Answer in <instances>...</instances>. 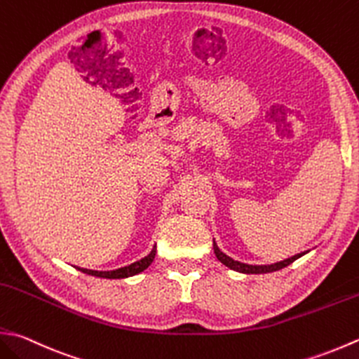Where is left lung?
<instances>
[{"mask_svg":"<svg viewBox=\"0 0 359 359\" xmlns=\"http://www.w3.org/2000/svg\"><path fill=\"white\" fill-rule=\"evenodd\" d=\"M213 249H215L216 258L219 259L222 264H226L227 268L233 269V271H238V272H243V273H268V272H273V271H280V269H283V268H286V266H290L291 263L296 262V259L300 258L302 255H305V252H302V254H297V255H294L291 258L283 259V262H278L276 264L252 266V264H244V263H240V262H235V259H231L226 254H222V252L219 250V248H217L215 241H213Z\"/></svg>","mask_w":359,"mask_h":359,"instance_id":"8db88e82","label":"left lung"}]
</instances>
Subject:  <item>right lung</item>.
Wrapping results in <instances>:
<instances>
[{
  "instance_id": "1",
  "label": "right lung",
  "mask_w": 359,
  "mask_h": 359,
  "mask_svg": "<svg viewBox=\"0 0 359 359\" xmlns=\"http://www.w3.org/2000/svg\"><path fill=\"white\" fill-rule=\"evenodd\" d=\"M156 245H154V249L151 250V254L140 259V262L132 263L129 266H124V268H119L115 271H91V269H83V268H77L81 272L83 273H88V276H93V277H101V278H126V277H132V276H137V273L143 272L147 266H149L154 258H156Z\"/></svg>"
}]
</instances>
